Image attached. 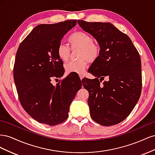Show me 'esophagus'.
<instances>
[{"instance_id":"1","label":"esophagus","mask_w":155,"mask_h":155,"mask_svg":"<svg viewBox=\"0 0 155 155\" xmlns=\"http://www.w3.org/2000/svg\"><path fill=\"white\" fill-rule=\"evenodd\" d=\"M79 78H80V79H81V80H82V79H83V75H82V74H80V75H79Z\"/></svg>"}]
</instances>
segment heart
I'll use <instances>...</instances> for the list:
<instances>
[{
	"label": "heart",
	"instance_id": "1",
	"mask_svg": "<svg viewBox=\"0 0 155 155\" xmlns=\"http://www.w3.org/2000/svg\"><path fill=\"white\" fill-rule=\"evenodd\" d=\"M70 48L72 50H79L77 61H71L65 64V70L68 74L76 73L82 74L87 66L88 62H93L99 57L100 47L94 42L92 37L83 31L74 33L68 39ZM57 54L59 59L63 62L68 60L70 55V50L67 45L63 43L59 45L57 48Z\"/></svg>",
	"mask_w": 155,
	"mask_h": 155
}]
</instances>
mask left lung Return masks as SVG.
Listing matches in <instances>:
<instances>
[{"mask_svg":"<svg viewBox=\"0 0 155 155\" xmlns=\"http://www.w3.org/2000/svg\"><path fill=\"white\" fill-rule=\"evenodd\" d=\"M78 23L100 47L99 57L88 70L96 78L83 80L89 93L91 116L101 125L118 124L130 114L141 94L139 53L129 37L109 22L78 20ZM105 77L107 81L100 84Z\"/></svg>","mask_w":155,"mask_h":155,"instance_id":"obj_1","label":"left lung"}]
</instances>
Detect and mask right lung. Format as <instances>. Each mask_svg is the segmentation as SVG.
Segmentation results:
<instances>
[{"instance_id": "right-lung-1", "label": "right lung", "mask_w": 155, "mask_h": 155, "mask_svg": "<svg viewBox=\"0 0 155 155\" xmlns=\"http://www.w3.org/2000/svg\"><path fill=\"white\" fill-rule=\"evenodd\" d=\"M77 20L40 25L22 41L17 50L13 78L23 109L39 123L55 125L68 117L69 107L82 87L68 76L54 85L52 78L64 73L57 48L63 37L76 25Z\"/></svg>"}]
</instances>
